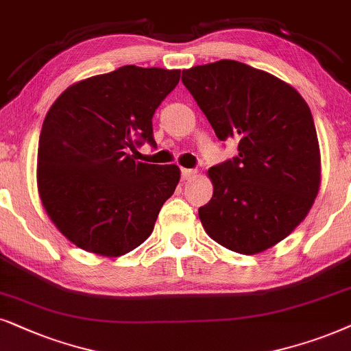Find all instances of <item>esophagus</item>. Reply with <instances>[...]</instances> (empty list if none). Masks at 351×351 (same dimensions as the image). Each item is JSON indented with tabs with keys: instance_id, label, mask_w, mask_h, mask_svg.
<instances>
[{
	"instance_id": "esophagus-1",
	"label": "esophagus",
	"mask_w": 351,
	"mask_h": 351,
	"mask_svg": "<svg viewBox=\"0 0 351 351\" xmlns=\"http://www.w3.org/2000/svg\"><path fill=\"white\" fill-rule=\"evenodd\" d=\"M195 175H197V171L195 170H191V168H181V178H183L184 181L194 178Z\"/></svg>"
}]
</instances>
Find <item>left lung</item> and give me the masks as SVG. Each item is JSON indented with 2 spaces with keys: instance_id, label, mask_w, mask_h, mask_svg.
Wrapping results in <instances>:
<instances>
[{
  "instance_id": "1",
  "label": "left lung",
  "mask_w": 351,
  "mask_h": 351,
  "mask_svg": "<svg viewBox=\"0 0 351 351\" xmlns=\"http://www.w3.org/2000/svg\"><path fill=\"white\" fill-rule=\"evenodd\" d=\"M184 86L219 141L237 154L208 170L210 202L199 208L207 234L244 255L291 234L321 184V154L311 110L295 88L263 70L223 59L183 70Z\"/></svg>"
}]
</instances>
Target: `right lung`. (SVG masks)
Returning a JSON list of instances; mask_svg holds the SVG:
<instances>
[{"label": "right lung", "instance_id": "right-lung-1", "mask_svg": "<svg viewBox=\"0 0 351 351\" xmlns=\"http://www.w3.org/2000/svg\"><path fill=\"white\" fill-rule=\"evenodd\" d=\"M178 82L180 70L123 65L73 83L51 106L36 183L51 221L77 247L120 256L151 236L180 168L138 162L130 151L156 146L154 112Z\"/></svg>", "mask_w": 351, "mask_h": 351}]
</instances>
